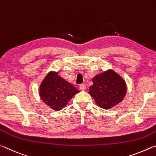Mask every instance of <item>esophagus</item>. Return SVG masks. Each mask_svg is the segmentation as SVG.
I'll use <instances>...</instances> for the list:
<instances>
[{"instance_id": "34e87169", "label": "esophagus", "mask_w": 156, "mask_h": 156, "mask_svg": "<svg viewBox=\"0 0 156 156\" xmlns=\"http://www.w3.org/2000/svg\"><path fill=\"white\" fill-rule=\"evenodd\" d=\"M79 88H80V90L84 91V90H85V89H86V85L84 84H80V86H79Z\"/></svg>"}]
</instances>
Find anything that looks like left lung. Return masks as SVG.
Wrapping results in <instances>:
<instances>
[{
	"label": "left lung",
	"mask_w": 156,
	"mask_h": 156,
	"mask_svg": "<svg viewBox=\"0 0 156 156\" xmlns=\"http://www.w3.org/2000/svg\"><path fill=\"white\" fill-rule=\"evenodd\" d=\"M92 81L93 85L89 87V94L102 109H111L122 101L125 96V82L112 70L96 76Z\"/></svg>",
	"instance_id": "obj_1"
}]
</instances>
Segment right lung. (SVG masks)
<instances>
[{
	"label": "right lung",
	"instance_id": "obj_1",
	"mask_svg": "<svg viewBox=\"0 0 156 156\" xmlns=\"http://www.w3.org/2000/svg\"><path fill=\"white\" fill-rule=\"evenodd\" d=\"M78 92L79 90L56 72H49L42 82L39 89L42 100L56 111L62 109Z\"/></svg>",
	"mask_w": 156,
	"mask_h": 156
}]
</instances>
